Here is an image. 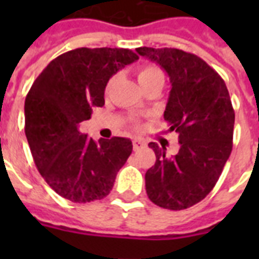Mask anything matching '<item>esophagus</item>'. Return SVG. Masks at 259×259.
Masks as SVG:
<instances>
[{
  "label": "esophagus",
  "mask_w": 259,
  "mask_h": 259,
  "mask_svg": "<svg viewBox=\"0 0 259 259\" xmlns=\"http://www.w3.org/2000/svg\"><path fill=\"white\" fill-rule=\"evenodd\" d=\"M146 146V142L140 140V138H134L133 140V148L134 150H140V149H144Z\"/></svg>",
  "instance_id": "obj_1"
}]
</instances>
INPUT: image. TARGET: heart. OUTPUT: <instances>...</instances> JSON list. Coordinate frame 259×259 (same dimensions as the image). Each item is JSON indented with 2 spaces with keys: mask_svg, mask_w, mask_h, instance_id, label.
<instances>
[{
  "mask_svg": "<svg viewBox=\"0 0 259 259\" xmlns=\"http://www.w3.org/2000/svg\"><path fill=\"white\" fill-rule=\"evenodd\" d=\"M137 79L142 89H144V87L149 86L152 83L164 82V72H162L157 66L148 64V66L141 67V68L137 71ZM111 83H113V79H110L109 83H107V89L111 86Z\"/></svg>",
  "mask_w": 259,
  "mask_h": 259,
  "instance_id": "heart-1",
  "label": "heart"
}]
</instances>
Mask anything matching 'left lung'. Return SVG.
<instances>
[{
    "label": "left lung",
    "instance_id": "8db88e82",
    "mask_svg": "<svg viewBox=\"0 0 259 259\" xmlns=\"http://www.w3.org/2000/svg\"><path fill=\"white\" fill-rule=\"evenodd\" d=\"M169 75L172 89L164 111L180 149L168 156L150 142L156 162L145 173L146 193L154 204L173 211L192 207L219 180L233 150L234 113L225 80L199 56L176 48L136 50Z\"/></svg>",
    "mask_w": 259,
    "mask_h": 259
}]
</instances>
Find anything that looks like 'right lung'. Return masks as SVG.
Returning a JSON list of instances; mask_svg holds the SVG:
<instances>
[{
	"instance_id": "obj_1",
	"label": "right lung",
	"mask_w": 259,
	"mask_h": 259,
	"mask_svg": "<svg viewBox=\"0 0 259 259\" xmlns=\"http://www.w3.org/2000/svg\"><path fill=\"white\" fill-rule=\"evenodd\" d=\"M125 48H76L54 59L25 98V136L47 184L67 200H101L113 189L133 144L113 137L95 142L79 132L93 107L105 105L109 79L136 62Z\"/></svg>"
}]
</instances>
